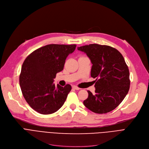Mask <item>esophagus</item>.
<instances>
[{
  "label": "esophagus",
  "mask_w": 149,
  "mask_h": 149,
  "mask_svg": "<svg viewBox=\"0 0 149 149\" xmlns=\"http://www.w3.org/2000/svg\"><path fill=\"white\" fill-rule=\"evenodd\" d=\"M72 88H73V89H75V90H80V88L76 86H73Z\"/></svg>",
  "instance_id": "34e87169"
}]
</instances>
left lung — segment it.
Wrapping results in <instances>:
<instances>
[{"mask_svg":"<svg viewBox=\"0 0 149 149\" xmlns=\"http://www.w3.org/2000/svg\"><path fill=\"white\" fill-rule=\"evenodd\" d=\"M86 54L92 63L91 76L95 81V93L88 91L84 105L96 113L115 109L126 96L130 88L129 70L122 54L107 45L90 44L78 47Z\"/></svg>","mask_w":149,"mask_h":149,"instance_id":"1","label":"left lung"}]
</instances>
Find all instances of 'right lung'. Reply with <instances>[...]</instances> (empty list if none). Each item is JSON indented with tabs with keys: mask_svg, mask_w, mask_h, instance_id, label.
Listing matches in <instances>:
<instances>
[{
	"mask_svg": "<svg viewBox=\"0 0 149 149\" xmlns=\"http://www.w3.org/2000/svg\"><path fill=\"white\" fill-rule=\"evenodd\" d=\"M76 45L50 44L38 48L25 58L19 83L23 97L34 111L43 115L57 111L63 105L71 86L53 83L57 73L63 69L68 55Z\"/></svg>",
	"mask_w": 149,
	"mask_h": 149,
	"instance_id": "right-lung-1",
	"label": "right lung"
}]
</instances>
